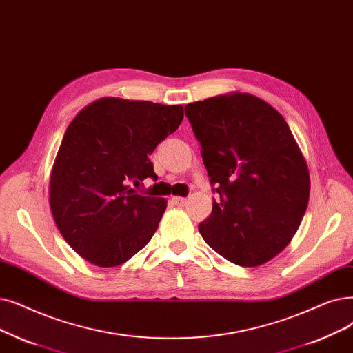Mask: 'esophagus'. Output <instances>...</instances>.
<instances>
[{"label":"esophagus","instance_id":"34e87169","mask_svg":"<svg viewBox=\"0 0 353 353\" xmlns=\"http://www.w3.org/2000/svg\"><path fill=\"white\" fill-rule=\"evenodd\" d=\"M170 202H172L174 206L181 208V206L186 205V199H185V197H180V196H174V197H172Z\"/></svg>","mask_w":353,"mask_h":353}]
</instances>
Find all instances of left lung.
<instances>
[{
    "mask_svg": "<svg viewBox=\"0 0 353 353\" xmlns=\"http://www.w3.org/2000/svg\"><path fill=\"white\" fill-rule=\"evenodd\" d=\"M185 114L219 194L199 232L236 265L270 261L297 232L310 193L307 163L285 119L239 92L188 103Z\"/></svg>",
    "mask_w": 353,
    "mask_h": 353,
    "instance_id": "1",
    "label": "left lung"
}]
</instances>
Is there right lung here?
I'll return each instance as SVG.
<instances>
[{"label": "right lung", "instance_id": "add662e5", "mask_svg": "<svg viewBox=\"0 0 353 353\" xmlns=\"http://www.w3.org/2000/svg\"><path fill=\"white\" fill-rule=\"evenodd\" d=\"M181 119V105L102 98L70 122L49 201L60 234L86 261L102 268L124 264L154 235L165 199L135 188L157 179L151 152Z\"/></svg>", "mask_w": 353, "mask_h": 353}]
</instances>
